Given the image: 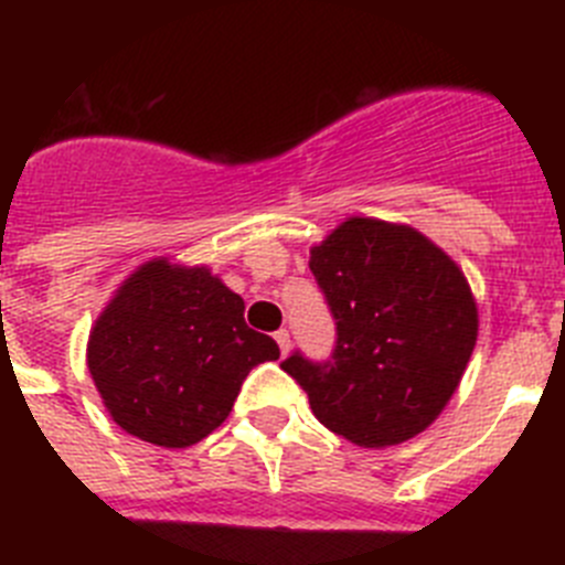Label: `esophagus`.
Returning a JSON list of instances; mask_svg holds the SVG:
<instances>
[{
	"label": "esophagus",
	"mask_w": 565,
	"mask_h": 565,
	"mask_svg": "<svg viewBox=\"0 0 565 565\" xmlns=\"http://www.w3.org/2000/svg\"><path fill=\"white\" fill-rule=\"evenodd\" d=\"M274 339H277V344H279V353L286 356V353L291 351V333H288L286 328H279V331L274 333Z\"/></svg>",
	"instance_id": "obj_1"
}]
</instances>
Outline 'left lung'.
<instances>
[{"label": "left lung", "mask_w": 565, "mask_h": 565, "mask_svg": "<svg viewBox=\"0 0 565 565\" xmlns=\"http://www.w3.org/2000/svg\"><path fill=\"white\" fill-rule=\"evenodd\" d=\"M337 319L331 359L279 364L328 430L391 447L427 430L461 382L478 339L476 297L433 239L348 217L308 259Z\"/></svg>", "instance_id": "1"}]
</instances>
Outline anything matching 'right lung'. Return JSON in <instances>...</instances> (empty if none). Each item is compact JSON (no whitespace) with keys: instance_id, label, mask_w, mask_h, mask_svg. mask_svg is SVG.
<instances>
[{"instance_id":"obj_1","label":"right lung","mask_w":565,"mask_h":565,"mask_svg":"<svg viewBox=\"0 0 565 565\" xmlns=\"http://www.w3.org/2000/svg\"><path fill=\"white\" fill-rule=\"evenodd\" d=\"M246 302L206 266L149 259L89 331L87 367L113 422L158 447H192L232 413L252 367L279 359Z\"/></svg>"}]
</instances>
